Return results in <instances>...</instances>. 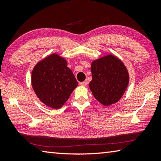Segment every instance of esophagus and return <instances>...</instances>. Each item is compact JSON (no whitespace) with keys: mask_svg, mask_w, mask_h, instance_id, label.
Segmentation results:
<instances>
[{"mask_svg":"<svg viewBox=\"0 0 161 161\" xmlns=\"http://www.w3.org/2000/svg\"><path fill=\"white\" fill-rule=\"evenodd\" d=\"M80 84L82 86H86L87 85V81H82V82H80Z\"/></svg>","mask_w":161,"mask_h":161,"instance_id":"34e87169","label":"esophagus"}]
</instances>
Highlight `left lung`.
I'll return each mask as SVG.
<instances>
[{
    "instance_id": "1",
    "label": "left lung",
    "mask_w": 161,
    "mask_h": 161,
    "mask_svg": "<svg viewBox=\"0 0 161 161\" xmlns=\"http://www.w3.org/2000/svg\"><path fill=\"white\" fill-rule=\"evenodd\" d=\"M92 80L89 88L93 96L108 107L118 102L129 84V73L122 61L108 54L91 64Z\"/></svg>"
}]
</instances>
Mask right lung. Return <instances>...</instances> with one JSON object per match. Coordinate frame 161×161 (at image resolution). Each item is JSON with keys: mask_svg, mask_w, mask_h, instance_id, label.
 <instances>
[{"mask_svg": "<svg viewBox=\"0 0 161 161\" xmlns=\"http://www.w3.org/2000/svg\"><path fill=\"white\" fill-rule=\"evenodd\" d=\"M32 85L37 97L47 107L59 108L64 104L78 82L67 61L57 54L37 64L32 73Z\"/></svg>", "mask_w": 161, "mask_h": 161, "instance_id": "add662e5", "label": "right lung"}]
</instances>
